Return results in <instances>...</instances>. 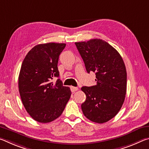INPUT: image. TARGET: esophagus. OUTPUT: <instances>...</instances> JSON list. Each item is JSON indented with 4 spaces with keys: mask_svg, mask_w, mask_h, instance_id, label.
<instances>
[{
    "mask_svg": "<svg viewBox=\"0 0 149 149\" xmlns=\"http://www.w3.org/2000/svg\"><path fill=\"white\" fill-rule=\"evenodd\" d=\"M70 89H71L72 92L77 91L78 90V88H77V87H73V86H72L71 87H70Z\"/></svg>",
    "mask_w": 149,
    "mask_h": 149,
    "instance_id": "1",
    "label": "esophagus"
}]
</instances>
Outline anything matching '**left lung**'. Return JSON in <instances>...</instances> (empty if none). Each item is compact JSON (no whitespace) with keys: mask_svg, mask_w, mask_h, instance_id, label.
I'll return each mask as SVG.
<instances>
[{"mask_svg":"<svg viewBox=\"0 0 149 149\" xmlns=\"http://www.w3.org/2000/svg\"><path fill=\"white\" fill-rule=\"evenodd\" d=\"M87 73H95L97 84L82 87L86 100L81 104L85 116L93 122L105 123L114 118L124 102L127 72L114 47L100 39L75 42Z\"/></svg>","mask_w":149,"mask_h":149,"instance_id":"left-lung-1","label":"left lung"}]
</instances>
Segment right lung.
<instances>
[{
  "label": "right lung",
  "mask_w": 149,
  "mask_h": 149,
  "mask_svg": "<svg viewBox=\"0 0 149 149\" xmlns=\"http://www.w3.org/2000/svg\"><path fill=\"white\" fill-rule=\"evenodd\" d=\"M65 43L40 44L29 50L22 62L18 88L22 103L33 119L41 123L56 120L62 114L71 97L68 87L63 86L58 62Z\"/></svg>",
  "instance_id": "obj_1"
}]
</instances>
